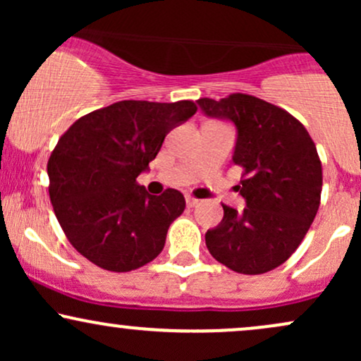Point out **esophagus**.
Instances as JSON below:
<instances>
[{"instance_id": "obj_1", "label": "esophagus", "mask_w": 361, "mask_h": 361, "mask_svg": "<svg viewBox=\"0 0 361 361\" xmlns=\"http://www.w3.org/2000/svg\"><path fill=\"white\" fill-rule=\"evenodd\" d=\"M198 204H200V200H198V198H195V197H186V205L188 207H197Z\"/></svg>"}]
</instances>
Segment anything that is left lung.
<instances>
[{
    "label": "left lung",
    "mask_w": 361,
    "mask_h": 361,
    "mask_svg": "<svg viewBox=\"0 0 361 361\" xmlns=\"http://www.w3.org/2000/svg\"><path fill=\"white\" fill-rule=\"evenodd\" d=\"M209 117L238 127L233 161L243 168V212L222 204L224 219L207 231L205 244L219 263L261 275L299 247L321 204L322 164L307 128L287 110L252 94L200 98Z\"/></svg>",
    "instance_id": "left-lung-1"
}]
</instances>
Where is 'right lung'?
I'll return each mask as SVG.
<instances>
[{"mask_svg": "<svg viewBox=\"0 0 361 361\" xmlns=\"http://www.w3.org/2000/svg\"><path fill=\"white\" fill-rule=\"evenodd\" d=\"M197 111L190 100H123L78 118L47 163L49 197L68 241L109 271H132L163 251L185 197L149 195L137 176L163 140Z\"/></svg>", "mask_w": 361, "mask_h": 361, "instance_id": "1", "label": "right lung"}]
</instances>
